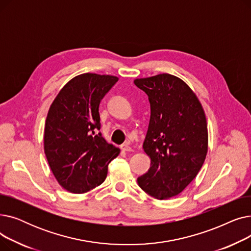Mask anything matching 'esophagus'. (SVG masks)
Instances as JSON below:
<instances>
[{"instance_id":"34e87169","label":"esophagus","mask_w":251,"mask_h":251,"mask_svg":"<svg viewBox=\"0 0 251 251\" xmlns=\"http://www.w3.org/2000/svg\"><path fill=\"white\" fill-rule=\"evenodd\" d=\"M121 150L124 151H132V149H131V147L129 146L128 142H125V143L122 144V146H121Z\"/></svg>"}]
</instances>
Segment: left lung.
I'll use <instances>...</instances> for the list:
<instances>
[{
    "instance_id": "obj_1",
    "label": "left lung",
    "mask_w": 251,
    "mask_h": 251,
    "mask_svg": "<svg viewBox=\"0 0 251 251\" xmlns=\"http://www.w3.org/2000/svg\"><path fill=\"white\" fill-rule=\"evenodd\" d=\"M149 97L151 119L143 150L151 168L138 185L157 200L178 195L196 177L207 152L203 109L180 78L159 74L134 80Z\"/></svg>"
}]
</instances>
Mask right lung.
Segmentation results:
<instances>
[{
	"instance_id": "add662e5",
	"label": "right lung",
	"mask_w": 251,
	"mask_h": 251,
	"mask_svg": "<svg viewBox=\"0 0 251 251\" xmlns=\"http://www.w3.org/2000/svg\"><path fill=\"white\" fill-rule=\"evenodd\" d=\"M111 75L84 73L66 84L52 101L45 126V153L60 185L84 193L100 185L120 150L101 136L99 107L116 84Z\"/></svg>"
}]
</instances>
